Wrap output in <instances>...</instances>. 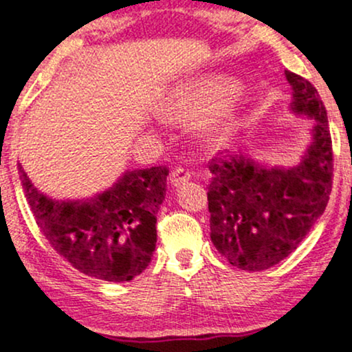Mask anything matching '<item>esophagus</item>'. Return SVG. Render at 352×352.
<instances>
[{"mask_svg":"<svg viewBox=\"0 0 352 352\" xmlns=\"http://www.w3.org/2000/svg\"><path fill=\"white\" fill-rule=\"evenodd\" d=\"M190 175H192V173H190L188 168H184V167L173 168V172L170 175L172 185L173 187H180V185H184L185 182L190 180Z\"/></svg>","mask_w":352,"mask_h":352,"instance_id":"34e87169","label":"esophagus"}]
</instances>
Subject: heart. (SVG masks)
Returning <instances> with one entry per match:
<instances>
[{
  "mask_svg": "<svg viewBox=\"0 0 352 352\" xmlns=\"http://www.w3.org/2000/svg\"><path fill=\"white\" fill-rule=\"evenodd\" d=\"M236 86L225 79H197L175 87L165 100V114L173 120L204 119L207 135L212 142H223L235 129L233 96Z\"/></svg>",
  "mask_w": 352,
  "mask_h": 352,
  "instance_id": "1",
  "label": "heart"
}]
</instances>
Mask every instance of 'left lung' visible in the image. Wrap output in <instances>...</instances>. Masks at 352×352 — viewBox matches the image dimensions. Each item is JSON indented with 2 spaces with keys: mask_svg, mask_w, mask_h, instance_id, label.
I'll list each match as a JSON object with an SVG mask.
<instances>
[{
  "mask_svg": "<svg viewBox=\"0 0 352 352\" xmlns=\"http://www.w3.org/2000/svg\"><path fill=\"white\" fill-rule=\"evenodd\" d=\"M296 114L314 119L313 144L292 168H266L250 157H213L208 185L210 238L230 265L261 272L305 240L324 213L333 187V142L316 87L286 71Z\"/></svg>",
  "mask_w": 352,
  "mask_h": 352,
  "instance_id": "left-lung-1",
  "label": "left lung"
}]
</instances>
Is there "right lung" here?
I'll return each instance as SVG.
<instances>
[{
  "instance_id": "1",
  "label": "right lung",
  "mask_w": 352,
  "mask_h": 352,
  "mask_svg": "<svg viewBox=\"0 0 352 352\" xmlns=\"http://www.w3.org/2000/svg\"><path fill=\"white\" fill-rule=\"evenodd\" d=\"M18 168L39 230L76 270L122 283L147 268L157 243V212L167 192V167L127 170L107 192L78 201L50 199L21 165Z\"/></svg>"
}]
</instances>
